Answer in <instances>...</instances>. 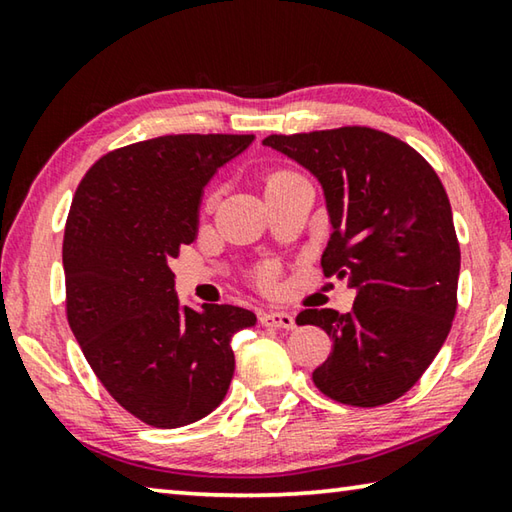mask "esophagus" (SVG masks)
Masks as SVG:
<instances>
[{
    "mask_svg": "<svg viewBox=\"0 0 512 512\" xmlns=\"http://www.w3.org/2000/svg\"><path fill=\"white\" fill-rule=\"evenodd\" d=\"M259 323L264 327H277V329H293L296 327V316L287 314V311H264L259 316Z\"/></svg>",
    "mask_w": 512,
    "mask_h": 512,
    "instance_id": "esophagus-1",
    "label": "esophagus"
}]
</instances>
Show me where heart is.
Returning <instances> with one entry per match:
<instances>
[{"label":"heart","instance_id":"1","mask_svg":"<svg viewBox=\"0 0 512 512\" xmlns=\"http://www.w3.org/2000/svg\"><path fill=\"white\" fill-rule=\"evenodd\" d=\"M273 277H275V271H273V268H264V271H262V280H264V282H271Z\"/></svg>","mask_w":512,"mask_h":512}]
</instances>
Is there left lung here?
Here are the masks:
<instances>
[{
  "mask_svg": "<svg viewBox=\"0 0 512 512\" xmlns=\"http://www.w3.org/2000/svg\"><path fill=\"white\" fill-rule=\"evenodd\" d=\"M264 144L318 178L332 223L320 264L357 291L348 314L296 318L334 341L311 375L316 388L361 409L397 400L443 348L456 314L461 248L443 183L409 144L366 126Z\"/></svg>",
  "mask_w": 512,
  "mask_h": 512,
  "instance_id": "8db88e82",
  "label": "left lung"
}]
</instances>
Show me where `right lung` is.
<instances>
[{
	"label": "right lung",
	"mask_w": 512,
	"mask_h": 512,
	"mask_svg": "<svg viewBox=\"0 0 512 512\" xmlns=\"http://www.w3.org/2000/svg\"><path fill=\"white\" fill-rule=\"evenodd\" d=\"M253 140L164 135L121 146L92 164L69 207V327L115 402L151 427L212 413L235 375L232 336L257 323L235 305L180 307L169 268L198 235L205 185Z\"/></svg>",
	"instance_id": "obj_1"
}]
</instances>
